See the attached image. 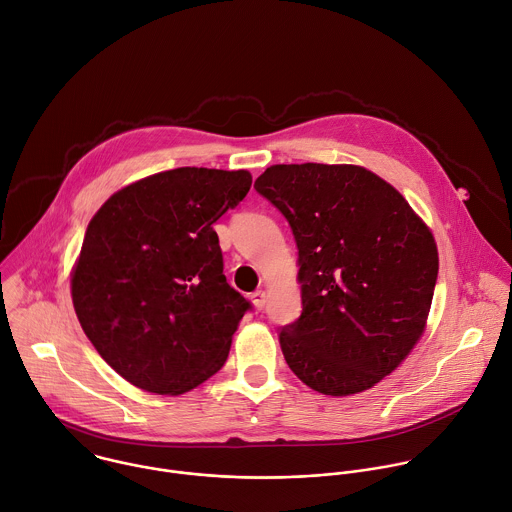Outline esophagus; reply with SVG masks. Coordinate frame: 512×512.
Returning <instances> with one entry per match:
<instances>
[{
  "label": "esophagus",
  "instance_id": "obj_1",
  "mask_svg": "<svg viewBox=\"0 0 512 512\" xmlns=\"http://www.w3.org/2000/svg\"><path fill=\"white\" fill-rule=\"evenodd\" d=\"M252 302H254L256 310H264V306H266V292L264 290H256L252 294Z\"/></svg>",
  "mask_w": 512,
  "mask_h": 512
}]
</instances>
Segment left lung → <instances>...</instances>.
Wrapping results in <instances>:
<instances>
[{
	"label": "left lung",
	"mask_w": 512,
	"mask_h": 512,
	"mask_svg": "<svg viewBox=\"0 0 512 512\" xmlns=\"http://www.w3.org/2000/svg\"><path fill=\"white\" fill-rule=\"evenodd\" d=\"M254 188L298 248L302 314L280 330L290 370L330 396L372 388L424 332L438 276L428 226L360 166L278 164Z\"/></svg>",
	"instance_id": "8db88e82"
}]
</instances>
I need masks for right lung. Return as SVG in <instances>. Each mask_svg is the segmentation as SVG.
I'll return each instance as SVG.
<instances>
[{
  "label": "right lung",
  "instance_id": "right-lung-1",
  "mask_svg": "<svg viewBox=\"0 0 512 512\" xmlns=\"http://www.w3.org/2000/svg\"><path fill=\"white\" fill-rule=\"evenodd\" d=\"M246 170L176 168L116 192L72 274L78 320L134 386L184 394L216 374L252 304L224 276L214 222L248 194Z\"/></svg>",
  "mask_w": 512,
  "mask_h": 512
}]
</instances>
